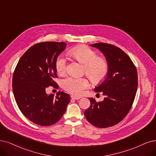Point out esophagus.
Listing matches in <instances>:
<instances>
[{"instance_id":"obj_1","label":"esophagus","mask_w":156,"mask_h":156,"mask_svg":"<svg viewBox=\"0 0 156 156\" xmlns=\"http://www.w3.org/2000/svg\"><path fill=\"white\" fill-rule=\"evenodd\" d=\"M71 99L72 100H80V98H80V97H76V96H72L71 97Z\"/></svg>"}]
</instances>
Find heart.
Instances as JSON below:
<instances>
[{"label":"heart","instance_id":"1","mask_svg":"<svg viewBox=\"0 0 156 156\" xmlns=\"http://www.w3.org/2000/svg\"><path fill=\"white\" fill-rule=\"evenodd\" d=\"M69 54L74 59L84 64V71L94 83H100L104 81L109 71V64L107 60L103 56H97V53L87 45H80L69 50ZM67 61L62 55L57 57L55 61L56 71L62 74L66 71ZM62 87L71 94L80 96L85 89L88 88L89 83L86 78L67 77L63 80Z\"/></svg>","mask_w":156,"mask_h":156}]
</instances>
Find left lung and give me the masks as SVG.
Segmentation results:
<instances>
[{"instance_id":"1","label":"left lung","mask_w":156,"mask_h":156,"mask_svg":"<svg viewBox=\"0 0 156 156\" xmlns=\"http://www.w3.org/2000/svg\"><path fill=\"white\" fill-rule=\"evenodd\" d=\"M90 45L105 55L109 71L105 81L94 89L98 94L105 96L104 100L96 102L89 98L90 105L84 115L96 127L107 128L119 123L130 111L137 88V72L130 58L116 46L102 42Z\"/></svg>"}]
</instances>
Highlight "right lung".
Returning a JSON list of instances; mask_svg holds the SVG:
<instances>
[{"instance_id": "right-lung-1", "label": "right lung", "mask_w": 156, "mask_h": 156, "mask_svg": "<svg viewBox=\"0 0 156 156\" xmlns=\"http://www.w3.org/2000/svg\"><path fill=\"white\" fill-rule=\"evenodd\" d=\"M65 42H45L33 45L20 58L13 75L12 87L20 111L33 123L41 126L55 124L62 118L70 96L58 92L47 94L45 89L58 85L55 68L57 57L66 49Z\"/></svg>"}]
</instances>
